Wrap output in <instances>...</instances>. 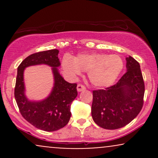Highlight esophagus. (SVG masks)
<instances>
[{"label":"esophagus","mask_w":158,"mask_h":158,"mask_svg":"<svg viewBox=\"0 0 158 158\" xmlns=\"http://www.w3.org/2000/svg\"><path fill=\"white\" fill-rule=\"evenodd\" d=\"M85 89H86V88L83 85L81 84H79L77 85V90L79 92H81V91H83V90H85Z\"/></svg>","instance_id":"esophagus-1"}]
</instances>
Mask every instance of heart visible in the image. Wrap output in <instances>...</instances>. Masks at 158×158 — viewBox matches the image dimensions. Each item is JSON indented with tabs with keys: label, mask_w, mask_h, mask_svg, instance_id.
I'll return each instance as SVG.
<instances>
[{
	"label": "heart",
	"mask_w": 158,
	"mask_h": 158,
	"mask_svg": "<svg viewBox=\"0 0 158 158\" xmlns=\"http://www.w3.org/2000/svg\"><path fill=\"white\" fill-rule=\"evenodd\" d=\"M123 59L117 55L106 53L79 54L73 59L64 58L61 68L67 76L75 77L81 71L88 72L89 81L97 88L113 85L123 69Z\"/></svg>",
	"instance_id": "heart-1"
}]
</instances>
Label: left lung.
I'll list each match as a JSON object with an SVG mask.
<instances>
[{"label":"left lung","instance_id":"obj_1","mask_svg":"<svg viewBox=\"0 0 158 158\" xmlns=\"http://www.w3.org/2000/svg\"><path fill=\"white\" fill-rule=\"evenodd\" d=\"M126 73L112 86L93 90L91 114L105 129L124 127L138 115L143 106L145 85L139 64L126 58Z\"/></svg>","mask_w":158,"mask_h":158}]
</instances>
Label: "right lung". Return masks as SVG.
<instances>
[{"label":"right lung","mask_w":158,"mask_h":158,"mask_svg":"<svg viewBox=\"0 0 158 158\" xmlns=\"http://www.w3.org/2000/svg\"><path fill=\"white\" fill-rule=\"evenodd\" d=\"M59 50H47L29 56L18 68L15 98L21 114L27 122L39 129L54 131L68 124L71 117L70 106L77 97V85L64 79L58 70L60 61ZM47 64L52 68L54 85L52 93L41 101H30L25 95L23 71L29 66Z\"/></svg>","instance_id":"right-lung-1"}]
</instances>
